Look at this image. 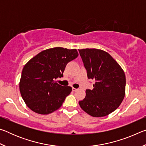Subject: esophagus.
Returning <instances> with one entry per match:
<instances>
[{"label": "esophagus", "mask_w": 146, "mask_h": 146, "mask_svg": "<svg viewBox=\"0 0 146 146\" xmlns=\"http://www.w3.org/2000/svg\"><path fill=\"white\" fill-rule=\"evenodd\" d=\"M72 90H73V91H74V92H75V91H76L78 90V89H76V88H72Z\"/></svg>", "instance_id": "esophagus-1"}]
</instances>
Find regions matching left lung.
Masks as SVG:
<instances>
[{"label": "left lung", "instance_id": "1", "mask_svg": "<svg viewBox=\"0 0 146 146\" xmlns=\"http://www.w3.org/2000/svg\"><path fill=\"white\" fill-rule=\"evenodd\" d=\"M89 79L95 81L93 90L87 89L79 105L94 117L108 115L122 103L125 95V76L110 54L97 49H78Z\"/></svg>", "mask_w": 146, "mask_h": 146}]
</instances>
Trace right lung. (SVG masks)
I'll use <instances>...</instances> for the list:
<instances>
[{
  "label": "right lung",
  "mask_w": 146,
  "mask_h": 146,
  "mask_svg": "<svg viewBox=\"0 0 146 146\" xmlns=\"http://www.w3.org/2000/svg\"><path fill=\"white\" fill-rule=\"evenodd\" d=\"M78 55L75 49L56 47L41 51L24 66L19 88L30 110L48 115L61 107L72 88L58 84L55 80L63 77L67 64Z\"/></svg>",
  "instance_id": "add662e5"
}]
</instances>
